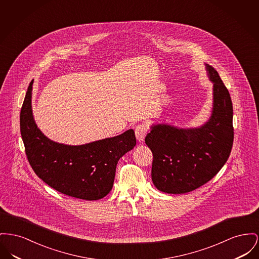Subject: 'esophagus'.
Masks as SVG:
<instances>
[{"label": "esophagus", "instance_id": "obj_1", "mask_svg": "<svg viewBox=\"0 0 259 259\" xmlns=\"http://www.w3.org/2000/svg\"><path fill=\"white\" fill-rule=\"evenodd\" d=\"M148 133V126L146 124H139L135 128V134L137 138L138 142H143Z\"/></svg>", "mask_w": 259, "mask_h": 259}]
</instances>
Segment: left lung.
<instances>
[{
  "label": "left lung",
  "mask_w": 259,
  "mask_h": 259,
  "mask_svg": "<svg viewBox=\"0 0 259 259\" xmlns=\"http://www.w3.org/2000/svg\"><path fill=\"white\" fill-rule=\"evenodd\" d=\"M213 83L212 112L198 128L155 124L145 142L153 155L152 180L167 194L192 192L211 180L226 163L234 141L233 105L218 72L205 64Z\"/></svg>",
  "instance_id": "left-lung-1"
}]
</instances>
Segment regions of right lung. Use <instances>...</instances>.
<instances>
[{
	"label": "right lung",
	"instance_id": "1",
	"mask_svg": "<svg viewBox=\"0 0 259 259\" xmlns=\"http://www.w3.org/2000/svg\"><path fill=\"white\" fill-rule=\"evenodd\" d=\"M33 81L20 111V133L31 167L40 179L61 194L86 200L106 197L112 189L118 160L136 146L134 130L80 146L54 142L34 120Z\"/></svg>",
	"mask_w": 259,
	"mask_h": 259
}]
</instances>
